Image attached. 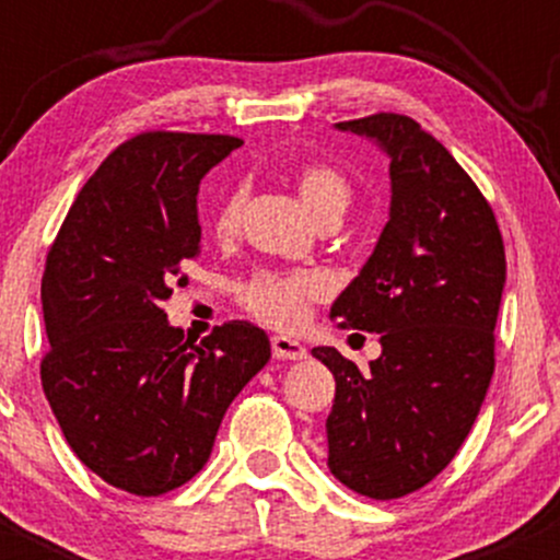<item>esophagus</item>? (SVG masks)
<instances>
[{"label": "esophagus", "mask_w": 560, "mask_h": 560, "mask_svg": "<svg viewBox=\"0 0 560 560\" xmlns=\"http://www.w3.org/2000/svg\"><path fill=\"white\" fill-rule=\"evenodd\" d=\"M271 350L273 358L279 361H302L307 355L305 347H302L298 339H289V337H271Z\"/></svg>", "instance_id": "1"}]
</instances>
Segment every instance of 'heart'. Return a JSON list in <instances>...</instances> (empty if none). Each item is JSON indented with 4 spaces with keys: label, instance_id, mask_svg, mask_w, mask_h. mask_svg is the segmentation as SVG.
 I'll use <instances>...</instances> for the list:
<instances>
[{
    "label": "heart",
    "instance_id": "b5f03b06",
    "mask_svg": "<svg viewBox=\"0 0 560 560\" xmlns=\"http://www.w3.org/2000/svg\"><path fill=\"white\" fill-rule=\"evenodd\" d=\"M294 186L307 213L318 221L324 218H342L350 208V182L337 168L324 163L302 165L294 173ZM242 189H231L218 202L213 213V231L218 236H231L236 231L242 213ZM326 284L316 273H284L258 271L240 287V300L253 316L281 329H292L307 318L311 302L324 298Z\"/></svg>",
    "mask_w": 560,
    "mask_h": 560
}]
</instances>
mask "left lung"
Returning <instances> with one entry per match:
<instances>
[{"mask_svg":"<svg viewBox=\"0 0 560 560\" xmlns=\"http://www.w3.org/2000/svg\"><path fill=\"white\" fill-rule=\"evenodd\" d=\"M389 158V221L361 273L334 300L339 329L376 331L361 371L334 347L326 419L331 474L395 500L429 485L471 432L494 371L505 247L492 208L445 147L395 113L337 124Z\"/></svg>","mask_w":560,"mask_h":560,"instance_id":"1","label":"left lung"}]
</instances>
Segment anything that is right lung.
I'll return each instance as SVG.
<instances>
[{
  "label": "right lung",
  "mask_w": 560,
  "mask_h": 560,
  "mask_svg": "<svg viewBox=\"0 0 560 560\" xmlns=\"http://www.w3.org/2000/svg\"><path fill=\"white\" fill-rule=\"evenodd\" d=\"M236 147L215 133L128 139L75 197L47 255L44 395L81 464L139 498L208 464L231 400L271 358L247 320L195 345L163 311L199 253V182Z\"/></svg>",
  "instance_id": "add662e5"
}]
</instances>
